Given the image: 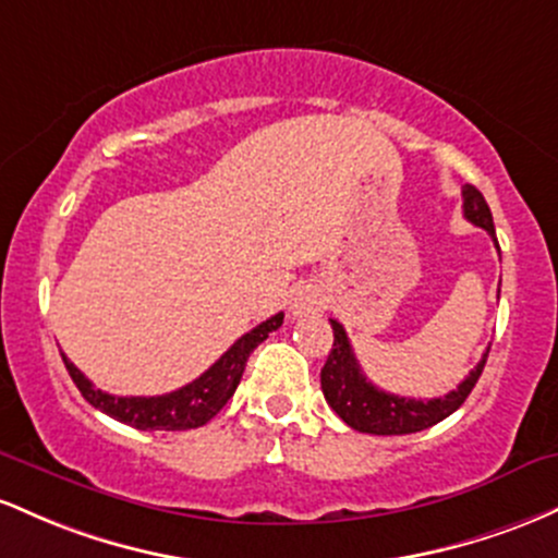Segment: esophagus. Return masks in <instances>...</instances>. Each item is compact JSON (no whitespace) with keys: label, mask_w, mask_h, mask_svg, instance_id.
Returning <instances> with one entry per match:
<instances>
[{"label":"esophagus","mask_w":558,"mask_h":558,"mask_svg":"<svg viewBox=\"0 0 558 558\" xmlns=\"http://www.w3.org/2000/svg\"><path fill=\"white\" fill-rule=\"evenodd\" d=\"M324 308H327V295L318 284H303L290 303V311L295 316H313V313H322Z\"/></svg>","instance_id":"34e87169"}]
</instances>
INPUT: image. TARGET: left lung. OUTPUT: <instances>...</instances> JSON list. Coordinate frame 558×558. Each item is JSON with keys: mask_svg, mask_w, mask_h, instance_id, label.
Returning a JSON list of instances; mask_svg holds the SVG:
<instances>
[{"mask_svg": "<svg viewBox=\"0 0 558 558\" xmlns=\"http://www.w3.org/2000/svg\"><path fill=\"white\" fill-rule=\"evenodd\" d=\"M464 195V218L472 221L474 227L485 229L487 234L496 242V227H493V213L487 208L485 197L477 186L466 184L461 190ZM331 331H335V345L329 350V359L322 368V390L327 403L331 405L337 416L348 424V427L366 432V435H411V432H422L432 427V424L442 422V418L453 414L461 403L469 398V392L477 385L482 368H485L487 353L485 350L482 361L469 372V377L461 381L456 390L448 396L432 398V400H416L392 396V392L379 390L372 381L363 377L361 363L355 359L350 340L342 329L340 322L329 318Z\"/></svg>", "mask_w": 558, "mask_h": 558, "instance_id": "8db88e82", "label": "left lung"}]
</instances>
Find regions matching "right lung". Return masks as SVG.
Listing matches in <instances>:
<instances>
[{"mask_svg": "<svg viewBox=\"0 0 558 558\" xmlns=\"http://www.w3.org/2000/svg\"><path fill=\"white\" fill-rule=\"evenodd\" d=\"M284 322V313H277V316L266 318V322L258 324L255 329H250L247 335H242L240 340L231 345L227 353L221 355L205 374H199L195 381L179 387V390L166 392V396H153V398H121L110 396V392L97 390L84 374L78 372L76 363L68 361V355L62 353V361H65L68 374L76 381L81 390L94 409H99L102 414H108L118 422L129 424V427L155 432H177V429H195L208 424L223 405L229 403V398L234 396L236 385H240L242 372H245L250 353L266 340L271 331H277Z\"/></svg>", "mask_w": 558, "mask_h": 558, "instance_id": "1", "label": "right lung"}]
</instances>
